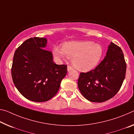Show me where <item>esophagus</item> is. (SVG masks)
<instances>
[{
    "label": "esophagus",
    "instance_id": "1",
    "mask_svg": "<svg viewBox=\"0 0 134 134\" xmlns=\"http://www.w3.org/2000/svg\"><path fill=\"white\" fill-rule=\"evenodd\" d=\"M73 67H71V66H70V65H68V66H67V71H71V70H73Z\"/></svg>",
    "mask_w": 134,
    "mask_h": 134
}]
</instances>
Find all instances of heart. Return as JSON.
I'll use <instances>...</instances> for the list:
<instances>
[{
	"label": "heart",
	"mask_w": 134,
	"mask_h": 134,
	"mask_svg": "<svg viewBox=\"0 0 134 134\" xmlns=\"http://www.w3.org/2000/svg\"><path fill=\"white\" fill-rule=\"evenodd\" d=\"M52 54L57 59L72 58V63L76 69L87 71L98 64L104 49L100 44L92 41H71L64 43L62 48L55 46Z\"/></svg>",
	"instance_id": "heart-1"
}]
</instances>
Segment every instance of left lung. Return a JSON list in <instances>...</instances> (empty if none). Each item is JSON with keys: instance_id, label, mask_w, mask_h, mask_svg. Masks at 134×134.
Masks as SVG:
<instances>
[{"instance_id": "obj_1", "label": "left lung", "mask_w": 134, "mask_h": 134, "mask_svg": "<svg viewBox=\"0 0 134 134\" xmlns=\"http://www.w3.org/2000/svg\"><path fill=\"white\" fill-rule=\"evenodd\" d=\"M126 64L121 48L113 42L106 56L92 70L80 73L79 89L86 99L102 103L113 97L122 86L126 74Z\"/></svg>"}]
</instances>
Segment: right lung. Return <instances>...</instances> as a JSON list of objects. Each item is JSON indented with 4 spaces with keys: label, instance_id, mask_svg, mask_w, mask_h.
Wrapping results in <instances>:
<instances>
[{
    "label": "right lung",
    "instance_id": "add662e5",
    "mask_svg": "<svg viewBox=\"0 0 134 134\" xmlns=\"http://www.w3.org/2000/svg\"><path fill=\"white\" fill-rule=\"evenodd\" d=\"M47 39L31 37L15 52L11 69L13 82L20 94L35 102L49 100L58 92L67 74V65L53 62L51 52L44 49Z\"/></svg>",
    "mask_w": 134,
    "mask_h": 134
}]
</instances>
